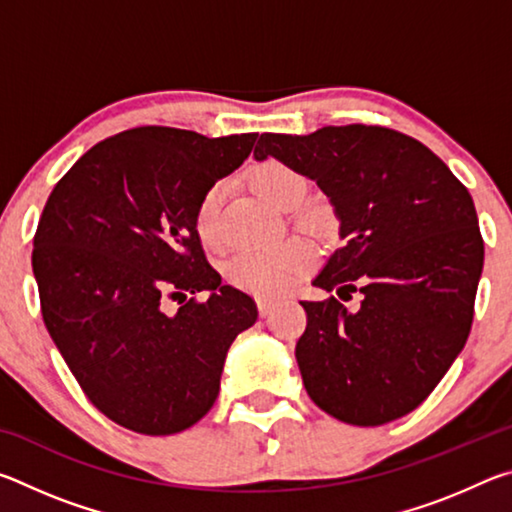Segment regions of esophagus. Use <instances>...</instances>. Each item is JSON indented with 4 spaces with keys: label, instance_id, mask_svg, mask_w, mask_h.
Wrapping results in <instances>:
<instances>
[{
    "label": "esophagus",
    "instance_id": "obj_1",
    "mask_svg": "<svg viewBox=\"0 0 512 512\" xmlns=\"http://www.w3.org/2000/svg\"><path fill=\"white\" fill-rule=\"evenodd\" d=\"M275 307H277V302L275 300H271V298H257V309H259V314H262V318H268L275 311Z\"/></svg>",
    "mask_w": 512,
    "mask_h": 512
}]
</instances>
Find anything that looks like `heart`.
Segmentation results:
<instances>
[{
    "mask_svg": "<svg viewBox=\"0 0 512 512\" xmlns=\"http://www.w3.org/2000/svg\"><path fill=\"white\" fill-rule=\"evenodd\" d=\"M250 187L255 189L257 196H262L268 205L275 210L289 212L298 207L302 196H305V180L291 164L268 158L259 162L250 171ZM225 185L216 183L203 194L198 201L194 214V228L198 239L207 248L221 246V223L219 212L223 203ZM305 228L316 230L323 225L320 214H305L302 216ZM314 246L305 239H289L280 246L262 248V250H246L232 257L225 264V277L232 287H237L246 293H253L259 298H280L289 293L296 284L305 277L309 266L314 264Z\"/></svg>",
    "mask_w": 512,
    "mask_h": 512,
    "instance_id": "obj_1",
    "label": "heart"
}]
</instances>
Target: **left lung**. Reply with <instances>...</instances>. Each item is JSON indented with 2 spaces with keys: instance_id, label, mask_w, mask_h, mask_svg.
Returning <instances> with one entry per match:
<instances>
[{
  "instance_id": "obj_1",
  "label": "left lung",
  "mask_w": 512,
  "mask_h": 512,
  "mask_svg": "<svg viewBox=\"0 0 512 512\" xmlns=\"http://www.w3.org/2000/svg\"><path fill=\"white\" fill-rule=\"evenodd\" d=\"M291 164L334 207L343 246L314 287L363 293L300 302L307 329L296 359L307 393L336 420L393 422L427 400L470 336L483 271L474 201L447 164L381 126L264 133L255 160Z\"/></svg>"
}]
</instances>
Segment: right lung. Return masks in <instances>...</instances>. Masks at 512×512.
<instances>
[{
    "label": "right lung",
    "mask_w": 512,
    "mask_h": 512,
    "mask_svg": "<svg viewBox=\"0 0 512 512\" xmlns=\"http://www.w3.org/2000/svg\"><path fill=\"white\" fill-rule=\"evenodd\" d=\"M257 133L131 128L94 144L51 192L33 239L42 318L83 393L121 427L169 436L219 397L255 300L207 264L198 201L239 169ZM205 290V303L186 299ZM183 297L176 315L166 300Z\"/></svg>",
    "instance_id": "1"
}]
</instances>
